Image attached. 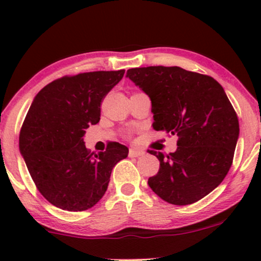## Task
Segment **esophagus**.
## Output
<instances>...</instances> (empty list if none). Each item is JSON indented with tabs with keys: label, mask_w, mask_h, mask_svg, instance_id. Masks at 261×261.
<instances>
[{
	"label": "esophagus",
	"mask_w": 261,
	"mask_h": 261,
	"mask_svg": "<svg viewBox=\"0 0 261 261\" xmlns=\"http://www.w3.org/2000/svg\"><path fill=\"white\" fill-rule=\"evenodd\" d=\"M142 154H145V152H143L142 149L130 148V151H128V155H130V157H140V155Z\"/></svg>",
	"instance_id": "34e87169"
}]
</instances>
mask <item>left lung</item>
I'll list each match as a JSON object with an SVG mask.
<instances>
[{
	"instance_id": "obj_1",
	"label": "left lung",
	"mask_w": 261,
	"mask_h": 261,
	"mask_svg": "<svg viewBox=\"0 0 261 261\" xmlns=\"http://www.w3.org/2000/svg\"><path fill=\"white\" fill-rule=\"evenodd\" d=\"M126 76L148 95L153 128L176 135V148L160 161L148 185L164 201L190 205L222 182L232 166L239 122L222 86L207 74L178 66L127 70Z\"/></svg>"
}]
</instances>
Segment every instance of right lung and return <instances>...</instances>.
<instances>
[{"mask_svg":"<svg viewBox=\"0 0 261 261\" xmlns=\"http://www.w3.org/2000/svg\"><path fill=\"white\" fill-rule=\"evenodd\" d=\"M125 70L64 76L35 95L19 134V149L40 194L66 211H85L106 194L112 170L128 148L109 142L94 153L83 136L100 120L103 98Z\"/></svg>","mask_w":261,"mask_h":261,"instance_id":"add662e5","label":"right lung"}]
</instances>
